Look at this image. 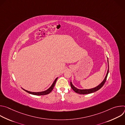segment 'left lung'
Masks as SVG:
<instances>
[{
    "instance_id": "left-lung-1",
    "label": "left lung",
    "mask_w": 125,
    "mask_h": 125,
    "mask_svg": "<svg viewBox=\"0 0 125 125\" xmlns=\"http://www.w3.org/2000/svg\"><path fill=\"white\" fill-rule=\"evenodd\" d=\"M108 72H109V65H108V71H107V73L106 76V77H105L104 80L102 81V82L99 85H98V86H97L96 87H94V88H91V89H88V90H80V89H78V88H77L76 87H75L73 85V84L72 83V82H70L71 86V87H72V88L73 89V90L75 92H76V93L81 94H91V93H93L97 91L98 90H100V88L103 86V85L104 84V83H105V82H106Z\"/></svg>"
}]
</instances>
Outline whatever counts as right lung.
<instances>
[{"mask_svg":"<svg viewBox=\"0 0 125 125\" xmlns=\"http://www.w3.org/2000/svg\"><path fill=\"white\" fill-rule=\"evenodd\" d=\"M58 78H57L55 81H54V82H53V83H52V84L51 85V86L48 89V90L45 91H43V92H38V93H34V92H29L28 91H26L25 90H24V89H23V90H24L25 91H26V92L28 93L29 94H33V95H46V94H49L51 92V91L53 90V88H54V86L55 85V84L56 83V82Z\"/></svg>","mask_w":125,"mask_h":125,"instance_id":"add662e5","label":"right lung"}]
</instances>
